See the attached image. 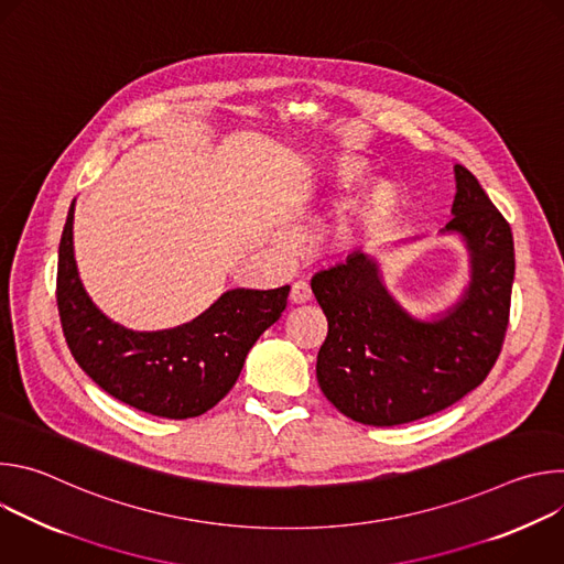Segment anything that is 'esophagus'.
I'll use <instances>...</instances> for the list:
<instances>
[{"label":"esophagus","mask_w":564,"mask_h":564,"mask_svg":"<svg viewBox=\"0 0 564 564\" xmlns=\"http://www.w3.org/2000/svg\"><path fill=\"white\" fill-rule=\"evenodd\" d=\"M310 299H312V292H310L307 283L299 281V283L292 285V290H290V301H292L294 305H303V303H307Z\"/></svg>","instance_id":"34e87169"}]
</instances>
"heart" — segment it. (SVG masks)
I'll return each instance as SVG.
<instances>
[{
  "mask_svg": "<svg viewBox=\"0 0 564 564\" xmlns=\"http://www.w3.org/2000/svg\"><path fill=\"white\" fill-rule=\"evenodd\" d=\"M361 183H364L361 170L352 163V160H339V163L333 170V176H330V196H328V200L333 205H337L344 196L357 192ZM392 207H394L392 189L388 185L372 187L364 196L359 207L335 229V246L350 248V246L357 243L359 238L377 231L388 220Z\"/></svg>",
  "mask_w": 564,
  "mask_h": 564,
  "instance_id": "heart-1",
  "label": "heart"
}]
</instances>
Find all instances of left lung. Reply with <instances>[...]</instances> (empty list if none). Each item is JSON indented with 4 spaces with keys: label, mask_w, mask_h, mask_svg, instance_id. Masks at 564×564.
Masks as SVG:
<instances>
[{
    "label": "left lung",
    "mask_w": 564,
    "mask_h": 564,
    "mask_svg": "<svg viewBox=\"0 0 564 564\" xmlns=\"http://www.w3.org/2000/svg\"><path fill=\"white\" fill-rule=\"evenodd\" d=\"M455 172L453 218L470 276L462 296L433 316H415L386 288L379 261L352 252L312 276L328 318L316 379L330 404L368 426H397L448 409L491 372L509 326L516 274L513 234L477 178Z\"/></svg>",
    "instance_id": "1"
}]
</instances>
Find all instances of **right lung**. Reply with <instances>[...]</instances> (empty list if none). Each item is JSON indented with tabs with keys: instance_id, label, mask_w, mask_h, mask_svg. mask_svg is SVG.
<instances>
[{
	"instance_id": "add662e5",
	"label": "right lung",
	"mask_w": 564,
	"mask_h": 564,
	"mask_svg": "<svg viewBox=\"0 0 564 564\" xmlns=\"http://www.w3.org/2000/svg\"><path fill=\"white\" fill-rule=\"evenodd\" d=\"M70 203L57 257V310L70 355L102 390L167 420L198 417L231 390L257 339L279 321L290 285L223 292L183 326L155 333L111 321L79 281Z\"/></svg>"
}]
</instances>
